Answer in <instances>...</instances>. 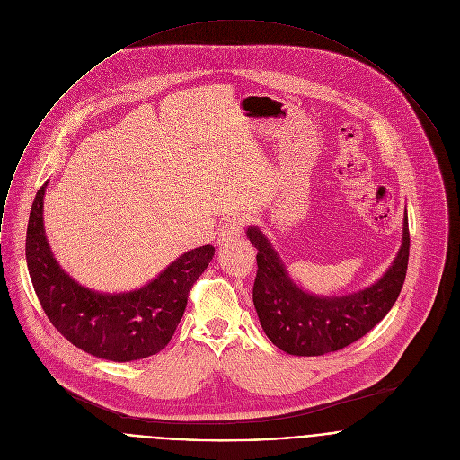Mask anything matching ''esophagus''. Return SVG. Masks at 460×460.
Wrapping results in <instances>:
<instances>
[{
    "mask_svg": "<svg viewBox=\"0 0 460 460\" xmlns=\"http://www.w3.org/2000/svg\"><path fill=\"white\" fill-rule=\"evenodd\" d=\"M246 226V219L243 216H232L228 217L223 226L219 228V237H217V244L219 246H226L228 243L235 241L241 237L243 230Z\"/></svg>",
    "mask_w": 460,
    "mask_h": 460,
    "instance_id": "1",
    "label": "esophagus"
}]
</instances>
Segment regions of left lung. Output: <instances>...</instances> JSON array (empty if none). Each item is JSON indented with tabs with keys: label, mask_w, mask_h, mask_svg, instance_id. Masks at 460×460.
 <instances>
[{
	"label": "left lung",
	"mask_w": 460,
	"mask_h": 460,
	"mask_svg": "<svg viewBox=\"0 0 460 460\" xmlns=\"http://www.w3.org/2000/svg\"><path fill=\"white\" fill-rule=\"evenodd\" d=\"M246 235L259 250L253 305L270 341L289 355H324L358 341L385 317L405 282L411 248L407 216L402 248L389 271L364 291L333 298L300 289L259 228H248Z\"/></svg>",
	"instance_id": "8db88e82"
}]
</instances>
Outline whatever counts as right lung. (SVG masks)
Here are the masks:
<instances>
[{
	"label": "right lung",
	"mask_w": 460,
	"mask_h": 460,
	"mask_svg": "<svg viewBox=\"0 0 460 460\" xmlns=\"http://www.w3.org/2000/svg\"><path fill=\"white\" fill-rule=\"evenodd\" d=\"M42 185L26 230V264L40 306L51 324L76 348L114 362L152 357L171 341L189 293L214 257V246L190 250L143 289L103 295L78 286L60 270L44 235Z\"/></svg>",
	"instance_id": "right-lung-1"
}]
</instances>
